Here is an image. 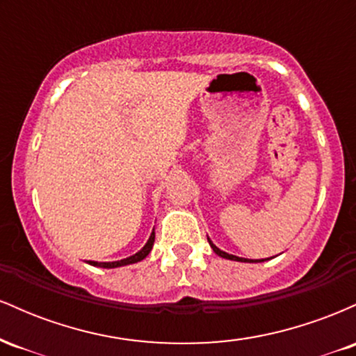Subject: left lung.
Segmentation results:
<instances>
[{
	"label": "left lung",
	"mask_w": 356,
	"mask_h": 356,
	"mask_svg": "<svg viewBox=\"0 0 356 356\" xmlns=\"http://www.w3.org/2000/svg\"><path fill=\"white\" fill-rule=\"evenodd\" d=\"M207 241H209V244H211V248H212V251L216 252V254L218 256H220V257H226V259H231V261H239V263H263V261H266V259H246V257H239V256H234V254H229V252H226V251H220V249L216 246L214 243H212V241L207 238Z\"/></svg>",
	"instance_id": "left-lung-1"
}]
</instances>
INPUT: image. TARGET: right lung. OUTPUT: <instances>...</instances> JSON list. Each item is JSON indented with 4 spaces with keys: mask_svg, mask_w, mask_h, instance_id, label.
Segmentation results:
<instances>
[{
    "mask_svg": "<svg viewBox=\"0 0 356 356\" xmlns=\"http://www.w3.org/2000/svg\"><path fill=\"white\" fill-rule=\"evenodd\" d=\"M154 241H155V232L152 229V234H150V238L147 239L145 246L140 249V251L136 252V254L125 257V259H118V261H107V263H99V261H88V264H92V266H97V268H105V269H112V268H120V266H129V264H134V263H138V261L145 259L147 256H149V252L152 251V246H154Z\"/></svg>",
    "mask_w": 356,
    "mask_h": 356,
    "instance_id": "right-lung-1",
    "label": "right lung"
}]
</instances>
